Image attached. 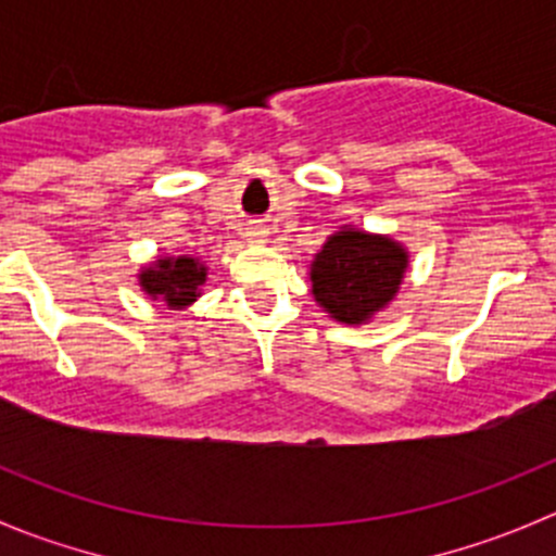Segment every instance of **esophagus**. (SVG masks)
<instances>
[{
  "mask_svg": "<svg viewBox=\"0 0 556 556\" xmlns=\"http://www.w3.org/2000/svg\"><path fill=\"white\" fill-rule=\"evenodd\" d=\"M247 239H250V242H255V244L266 242V228L257 226V223H252V226L247 228Z\"/></svg>",
  "mask_w": 556,
  "mask_h": 556,
  "instance_id": "esophagus-1",
  "label": "esophagus"
}]
</instances>
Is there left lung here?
I'll return each mask as SVG.
<instances>
[{
    "instance_id": "8db88e82",
    "label": "left lung",
    "mask_w": 556,
    "mask_h": 556,
    "mask_svg": "<svg viewBox=\"0 0 556 556\" xmlns=\"http://www.w3.org/2000/svg\"><path fill=\"white\" fill-rule=\"evenodd\" d=\"M408 271V250L387 233L341 226L309 263L312 295L328 317L366 325L395 301Z\"/></svg>"
}]
</instances>
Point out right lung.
<instances>
[{
  "instance_id": "right-lung-1",
  "label": "right lung",
  "mask_w": 556,
  "mask_h": 556,
  "mask_svg": "<svg viewBox=\"0 0 556 556\" xmlns=\"http://www.w3.org/2000/svg\"><path fill=\"white\" fill-rule=\"evenodd\" d=\"M206 271V263L193 255H164L139 268L137 279L148 299L164 301L166 309L182 312L201 299Z\"/></svg>"
}]
</instances>
